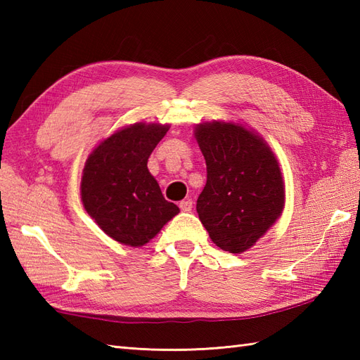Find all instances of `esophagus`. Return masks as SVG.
Returning a JSON list of instances; mask_svg holds the SVG:
<instances>
[{
    "mask_svg": "<svg viewBox=\"0 0 360 360\" xmlns=\"http://www.w3.org/2000/svg\"><path fill=\"white\" fill-rule=\"evenodd\" d=\"M192 207H193V201L190 200V198H187V200H182L179 202V209L182 212H190V210H192Z\"/></svg>",
    "mask_w": 360,
    "mask_h": 360,
    "instance_id": "esophagus-1",
    "label": "esophagus"
}]
</instances>
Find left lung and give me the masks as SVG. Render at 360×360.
Masks as SVG:
<instances>
[{
	"instance_id": "1",
	"label": "left lung",
	"mask_w": 360,
	"mask_h": 360,
	"mask_svg": "<svg viewBox=\"0 0 360 360\" xmlns=\"http://www.w3.org/2000/svg\"><path fill=\"white\" fill-rule=\"evenodd\" d=\"M195 136L207 165L196 212L218 248L241 254L281 215L278 162L262 137L241 125L201 124Z\"/></svg>"
}]
</instances>
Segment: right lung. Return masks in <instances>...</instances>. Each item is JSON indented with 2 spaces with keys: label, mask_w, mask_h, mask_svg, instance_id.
Here are the masks:
<instances>
[{
  "label": "right lung",
  "mask_w": 360,
  "mask_h": 360,
  "mask_svg": "<svg viewBox=\"0 0 360 360\" xmlns=\"http://www.w3.org/2000/svg\"><path fill=\"white\" fill-rule=\"evenodd\" d=\"M167 131L168 125H129L101 142L83 168L86 212L106 235L127 246H143L179 212L147 168Z\"/></svg>",
  "instance_id": "right-lung-1"
}]
</instances>
